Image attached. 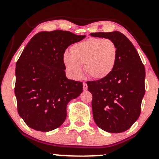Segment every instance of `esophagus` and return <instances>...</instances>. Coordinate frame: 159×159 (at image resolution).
Returning <instances> with one entry per match:
<instances>
[{
  "mask_svg": "<svg viewBox=\"0 0 159 159\" xmlns=\"http://www.w3.org/2000/svg\"><path fill=\"white\" fill-rule=\"evenodd\" d=\"M87 87H87V84H86V83H83V89H84V90H87Z\"/></svg>",
  "mask_w": 159,
  "mask_h": 159,
  "instance_id": "esophagus-1",
  "label": "esophagus"
}]
</instances>
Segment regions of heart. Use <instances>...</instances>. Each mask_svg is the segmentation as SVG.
Returning <instances> with one entry per match:
<instances>
[{
  "instance_id": "heart-1",
  "label": "heart",
  "mask_w": 159,
  "mask_h": 159,
  "mask_svg": "<svg viewBox=\"0 0 159 159\" xmlns=\"http://www.w3.org/2000/svg\"><path fill=\"white\" fill-rule=\"evenodd\" d=\"M117 59V47L107 38L93 37L74 44L70 53L63 54V63L71 77L78 79L82 76L81 66L86 73L102 79L111 73Z\"/></svg>"
}]
</instances>
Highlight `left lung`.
Returning a JSON list of instances; mask_svg holds the SVG:
<instances>
[{"mask_svg": "<svg viewBox=\"0 0 159 159\" xmlns=\"http://www.w3.org/2000/svg\"><path fill=\"white\" fill-rule=\"evenodd\" d=\"M90 35L110 39L117 47V59L111 73L98 81L87 82L93 95L94 121L105 132H123L140 114L145 94V67L136 48L122 33L98 32Z\"/></svg>", "mask_w": 159, "mask_h": 159, "instance_id": "obj_1", "label": "left lung"}]
</instances>
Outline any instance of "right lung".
<instances>
[{"instance_id":"add662e5","label":"right lung","mask_w":159,"mask_h":159,"mask_svg":"<svg viewBox=\"0 0 159 159\" xmlns=\"http://www.w3.org/2000/svg\"><path fill=\"white\" fill-rule=\"evenodd\" d=\"M86 36L66 30L42 31L33 36L16 66L18 113L29 127L49 132L66 118L67 104L83 91L82 82L66 76L63 54Z\"/></svg>"}]
</instances>
